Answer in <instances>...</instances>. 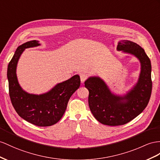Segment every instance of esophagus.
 <instances>
[{
    "label": "esophagus",
    "instance_id": "1",
    "mask_svg": "<svg viewBox=\"0 0 160 160\" xmlns=\"http://www.w3.org/2000/svg\"><path fill=\"white\" fill-rule=\"evenodd\" d=\"M80 80H81V82L83 83L84 82L87 80V75L85 74V73H81V74L80 75Z\"/></svg>",
    "mask_w": 160,
    "mask_h": 160
}]
</instances>
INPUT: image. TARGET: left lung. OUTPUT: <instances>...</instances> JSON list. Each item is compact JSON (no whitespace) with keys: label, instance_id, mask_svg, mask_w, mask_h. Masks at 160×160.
Segmentation results:
<instances>
[{"label":"left lung","instance_id":"8db88e82","mask_svg":"<svg viewBox=\"0 0 160 160\" xmlns=\"http://www.w3.org/2000/svg\"><path fill=\"white\" fill-rule=\"evenodd\" d=\"M117 50L138 59L141 71L137 83L122 95L110 90L99 76H90L84 86L89 91L88 105L97 121L108 126L124 125L141 113L151 94V65L144 49L128 40H120Z\"/></svg>","mask_w":160,"mask_h":160}]
</instances>
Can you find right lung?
<instances>
[{"label":"right lung","mask_w":160,"mask_h":160,"mask_svg":"<svg viewBox=\"0 0 160 160\" xmlns=\"http://www.w3.org/2000/svg\"><path fill=\"white\" fill-rule=\"evenodd\" d=\"M40 45L39 41L34 40L18 47L8 65L7 79L11 103L18 115L36 126H50L58 122L63 116L69 99L80 87V76L76 74L40 95L24 91L16 73L18 61L26 48Z\"/></svg>","instance_id":"1"}]
</instances>
